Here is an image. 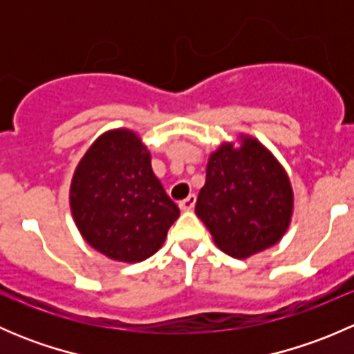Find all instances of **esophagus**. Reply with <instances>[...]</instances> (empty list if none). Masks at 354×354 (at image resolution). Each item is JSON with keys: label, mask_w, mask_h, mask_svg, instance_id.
<instances>
[{"label": "esophagus", "mask_w": 354, "mask_h": 354, "mask_svg": "<svg viewBox=\"0 0 354 354\" xmlns=\"http://www.w3.org/2000/svg\"><path fill=\"white\" fill-rule=\"evenodd\" d=\"M195 202H197V197H195V195H188L187 198L181 200L180 202V209L183 210V212H188V210L194 209Z\"/></svg>", "instance_id": "34e87169"}]
</instances>
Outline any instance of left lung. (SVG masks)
I'll use <instances>...</instances> for the list:
<instances>
[{
	"label": "left lung",
	"instance_id": "8db88e82",
	"mask_svg": "<svg viewBox=\"0 0 354 354\" xmlns=\"http://www.w3.org/2000/svg\"><path fill=\"white\" fill-rule=\"evenodd\" d=\"M292 209L286 169L255 137L241 133L209 156L195 214L224 253L248 259L274 246L286 234Z\"/></svg>",
	"mask_w": 354,
	"mask_h": 354
}]
</instances>
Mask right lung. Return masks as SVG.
<instances>
[{
	"instance_id": "add662e5",
	"label": "right lung",
	"mask_w": 354,
	"mask_h": 354,
	"mask_svg": "<svg viewBox=\"0 0 354 354\" xmlns=\"http://www.w3.org/2000/svg\"><path fill=\"white\" fill-rule=\"evenodd\" d=\"M70 209L92 248L127 263L154 255L180 217L152 171L151 151L128 128L104 131L87 149L71 178Z\"/></svg>"
}]
</instances>
